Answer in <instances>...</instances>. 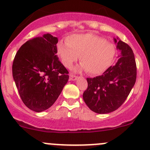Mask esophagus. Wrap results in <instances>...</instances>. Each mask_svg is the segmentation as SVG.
I'll return each instance as SVG.
<instances>
[{"mask_svg":"<svg viewBox=\"0 0 150 150\" xmlns=\"http://www.w3.org/2000/svg\"><path fill=\"white\" fill-rule=\"evenodd\" d=\"M77 78H78V76H76V75H69V80H70V81H75Z\"/></svg>","mask_w":150,"mask_h":150,"instance_id":"esophagus-1","label":"esophagus"}]
</instances>
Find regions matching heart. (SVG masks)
<instances>
[{
  "mask_svg": "<svg viewBox=\"0 0 150 150\" xmlns=\"http://www.w3.org/2000/svg\"><path fill=\"white\" fill-rule=\"evenodd\" d=\"M116 51L113 43L93 33L72 35L67 43L57 46V55L65 67L70 68L80 56V69L93 75L103 73L112 65Z\"/></svg>",
  "mask_w": 150,
  "mask_h": 150,
  "instance_id": "b5f03b06",
  "label": "heart"
}]
</instances>
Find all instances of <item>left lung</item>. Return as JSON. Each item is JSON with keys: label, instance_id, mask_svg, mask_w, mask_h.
Here are the masks:
<instances>
[{"label": "left lung", "instance_id": "8db88e82", "mask_svg": "<svg viewBox=\"0 0 150 150\" xmlns=\"http://www.w3.org/2000/svg\"><path fill=\"white\" fill-rule=\"evenodd\" d=\"M120 58L103 75L87 78L88 87L83 98L94 112L106 114L115 111L123 104L137 80V64L131 48L127 43L115 39Z\"/></svg>", "mask_w": 150, "mask_h": 150}]
</instances>
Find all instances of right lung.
I'll list each match as a JSON object with an SVG mask.
<instances>
[{"label":"right lung","mask_w":150,"mask_h":150,"mask_svg":"<svg viewBox=\"0 0 150 150\" xmlns=\"http://www.w3.org/2000/svg\"><path fill=\"white\" fill-rule=\"evenodd\" d=\"M57 43L51 34L30 39L13 59L12 74L19 96L35 112L51 107L69 79V72L57 57Z\"/></svg>","instance_id":"1"}]
</instances>
